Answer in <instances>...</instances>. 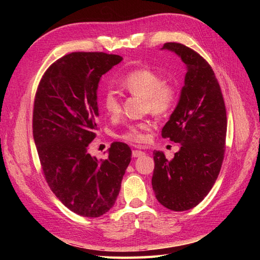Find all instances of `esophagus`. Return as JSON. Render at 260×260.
I'll use <instances>...</instances> for the list:
<instances>
[{"instance_id": "34e87169", "label": "esophagus", "mask_w": 260, "mask_h": 260, "mask_svg": "<svg viewBox=\"0 0 260 260\" xmlns=\"http://www.w3.org/2000/svg\"><path fill=\"white\" fill-rule=\"evenodd\" d=\"M143 154H144V152H142V151H140V150H134L133 152H132V155H133V157L142 156Z\"/></svg>"}]
</instances>
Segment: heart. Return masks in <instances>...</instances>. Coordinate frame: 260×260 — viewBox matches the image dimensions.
Segmentation results:
<instances>
[{"label": "heart", "instance_id": "heart-1", "mask_svg": "<svg viewBox=\"0 0 260 260\" xmlns=\"http://www.w3.org/2000/svg\"><path fill=\"white\" fill-rule=\"evenodd\" d=\"M120 87L134 96L145 99V108L153 115L163 117L172 112L176 104V91L173 87L164 84V79L150 68H142L131 71L120 82ZM103 107L109 116L115 117L121 112V105L118 97L112 90L105 92ZM151 124H135L128 127L123 134V139L129 142H144V132Z\"/></svg>", "mask_w": 260, "mask_h": 260}]
</instances>
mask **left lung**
Masks as SVG:
<instances>
[{
  "instance_id": "8db88e82",
  "label": "left lung",
  "mask_w": 260,
  "mask_h": 260,
  "mask_svg": "<svg viewBox=\"0 0 260 260\" xmlns=\"http://www.w3.org/2000/svg\"><path fill=\"white\" fill-rule=\"evenodd\" d=\"M186 66L179 103L162 128V137L179 143L172 159L155 151L152 186L157 201L173 211L198 206L212 189L221 169L227 114L219 82L200 54L181 43L168 42Z\"/></svg>"
}]
</instances>
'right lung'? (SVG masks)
Instances as JSON below:
<instances>
[{
    "instance_id": "add662e5",
    "label": "right lung",
    "mask_w": 260,
    "mask_h": 260,
    "mask_svg": "<svg viewBox=\"0 0 260 260\" xmlns=\"http://www.w3.org/2000/svg\"><path fill=\"white\" fill-rule=\"evenodd\" d=\"M121 60L104 52L66 54L47 69L36 93L32 128L43 174L54 196L82 217L113 208L131 162L121 142L110 145L106 159L88 153L98 129V84Z\"/></svg>"
}]
</instances>
